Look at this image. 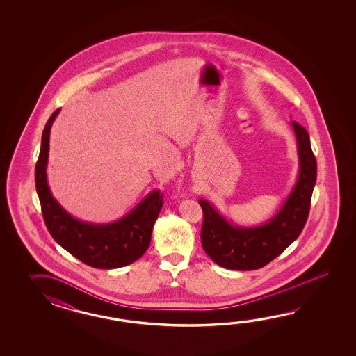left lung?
<instances>
[{
  "instance_id": "1",
  "label": "left lung",
  "mask_w": 356,
  "mask_h": 356,
  "mask_svg": "<svg viewBox=\"0 0 356 356\" xmlns=\"http://www.w3.org/2000/svg\"><path fill=\"white\" fill-rule=\"evenodd\" d=\"M296 137L299 175L280 210L265 224L239 227L229 222L207 200H198L204 211L201 242L215 264L229 270H257L280 256L302 233L317 181V160L307 129L291 122Z\"/></svg>"
}]
</instances>
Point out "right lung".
Returning a JSON list of instances; mask_svg holds the SVG:
<instances>
[{
  "label": "right lung",
  "mask_w": 356,
  "mask_h": 356,
  "mask_svg": "<svg viewBox=\"0 0 356 356\" xmlns=\"http://www.w3.org/2000/svg\"><path fill=\"white\" fill-rule=\"evenodd\" d=\"M58 113L60 109L54 112L43 129L35 165V187L47 229L63 250L88 266L111 270L129 265L149 248L163 196L159 189H154L127 215L108 224L81 221L70 215L54 198L47 181L49 134Z\"/></svg>",
  "instance_id": "right-lung-1"
}]
</instances>
